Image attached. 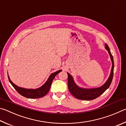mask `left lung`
<instances>
[{
	"label": "left lung",
	"mask_w": 126,
	"mask_h": 126,
	"mask_svg": "<svg viewBox=\"0 0 126 126\" xmlns=\"http://www.w3.org/2000/svg\"><path fill=\"white\" fill-rule=\"evenodd\" d=\"M105 48L109 52V54L111 60L112 62V68L111 70V73L110 74L109 78L107 79L106 81L104 84L100 87L95 88H81L77 85L75 83L74 78L69 73L68 74V89L70 93L78 99L83 100H92L96 99V98L100 96L110 86L112 80L113 75V69H114V62L113 56L110 50V48L108 45L105 43Z\"/></svg>",
	"instance_id": "1"
}]
</instances>
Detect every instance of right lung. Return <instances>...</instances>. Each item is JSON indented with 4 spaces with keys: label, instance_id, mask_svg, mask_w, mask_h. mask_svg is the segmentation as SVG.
Returning a JSON list of instances; mask_svg holds the SVG:
<instances>
[{
    "label": "right lung",
    "instance_id": "right-lung-1",
    "mask_svg": "<svg viewBox=\"0 0 126 126\" xmlns=\"http://www.w3.org/2000/svg\"><path fill=\"white\" fill-rule=\"evenodd\" d=\"M61 72H62V70H59L56 72L52 73L49 75L46 83L42 86L37 89H26L18 86L17 85H15L14 83H13L10 80L9 75L8 76L9 80L11 85L20 95L25 97L29 98V99H37V98L45 96L47 94L50 88H51L52 81L54 79V77Z\"/></svg>",
    "mask_w": 126,
    "mask_h": 126
}]
</instances>
